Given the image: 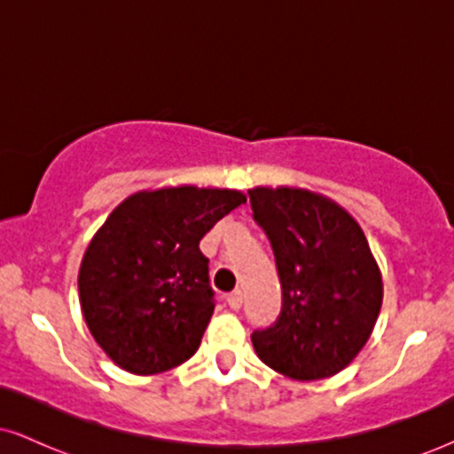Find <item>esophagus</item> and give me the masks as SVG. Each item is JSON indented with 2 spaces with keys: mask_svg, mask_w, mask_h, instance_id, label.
Returning <instances> with one entry per match:
<instances>
[{
  "mask_svg": "<svg viewBox=\"0 0 454 454\" xmlns=\"http://www.w3.org/2000/svg\"><path fill=\"white\" fill-rule=\"evenodd\" d=\"M226 303L231 305V309H239L243 305V293L241 290H234V293L226 294Z\"/></svg>",
  "mask_w": 454,
  "mask_h": 454,
  "instance_id": "obj_1",
  "label": "esophagus"
}]
</instances>
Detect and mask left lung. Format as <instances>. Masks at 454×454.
<instances>
[{"label": "left lung", "instance_id": "1", "mask_svg": "<svg viewBox=\"0 0 454 454\" xmlns=\"http://www.w3.org/2000/svg\"><path fill=\"white\" fill-rule=\"evenodd\" d=\"M281 284V311L252 333L258 358L286 378L340 373L363 350L382 307V275L356 220L296 187L249 190Z\"/></svg>", "mask_w": 454, "mask_h": 454}]
</instances>
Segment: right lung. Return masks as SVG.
<instances>
[{
    "mask_svg": "<svg viewBox=\"0 0 454 454\" xmlns=\"http://www.w3.org/2000/svg\"><path fill=\"white\" fill-rule=\"evenodd\" d=\"M237 190L181 185L138 192L91 239L78 294L93 340L137 376L194 356L215 309L200 239L239 205Z\"/></svg>",
    "mask_w": 454,
    "mask_h": 454,
    "instance_id": "1",
    "label": "right lung"
}]
</instances>
